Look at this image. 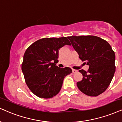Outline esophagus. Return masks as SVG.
I'll return each mask as SVG.
<instances>
[{
    "label": "esophagus",
    "instance_id": "obj_1",
    "mask_svg": "<svg viewBox=\"0 0 122 122\" xmlns=\"http://www.w3.org/2000/svg\"><path fill=\"white\" fill-rule=\"evenodd\" d=\"M76 72H77V70H74V69H72V73H76Z\"/></svg>",
    "mask_w": 122,
    "mask_h": 122
}]
</instances>
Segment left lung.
<instances>
[{
    "label": "left lung",
    "mask_w": 122,
    "mask_h": 122,
    "mask_svg": "<svg viewBox=\"0 0 122 122\" xmlns=\"http://www.w3.org/2000/svg\"><path fill=\"white\" fill-rule=\"evenodd\" d=\"M73 47L88 71L79 70L81 81L77 82L80 91L87 96L96 97L107 89L115 72V52L106 41L94 36L68 37Z\"/></svg>",
    "instance_id": "left-lung-1"
}]
</instances>
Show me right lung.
Listing matches in <instances>:
<instances>
[{
	"label": "right lung",
	"instance_id": "1",
	"mask_svg": "<svg viewBox=\"0 0 122 122\" xmlns=\"http://www.w3.org/2000/svg\"><path fill=\"white\" fill-rule=\"evenodd\" d=\"M71 45L67 37L43 38L32 43L24 55L22 71L27 86L36 96L50 98L61 91L65 76L72 73L69 67L56 66L59 50Z\"/></svg>",
	"mask_w": 122,
	"mask_h": 122
}]
</instances>
